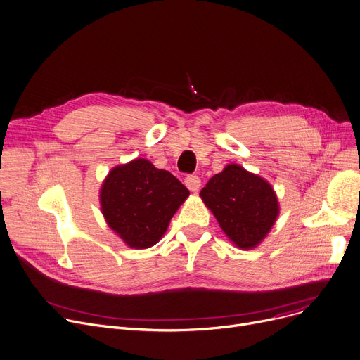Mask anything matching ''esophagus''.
I'll use <instances>...</instances> for the list:
<instances>
[{
  "instance_id": "obj_1",
  "label": "esophagus",
  "mask_w": 360,
  "mask_h": 360,
  "mask_svg": "<svg viewBox=\"0 0 360 360\" xmlns=\"http://www.w3.org/2000/svg\"><path fill=\"white\" fill-rule=\"evenodd\" d=\"M185 185L189 191H193V193H198L200 188H201V179L197 175H191L185 178Z\"/></svg>"
}]
</instances>
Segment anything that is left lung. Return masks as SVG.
Instances as JSON below:
<instances>
[{
  "label": "left lung",
  "mask_w": 360,
  "mask_h": 360,
  "mask_svg": "<svg viewBox=\"0 0 360 360\" xmlns=\"http://www.w3.org/2000/svg\"><path fill=\"white\" fill-rule=\"evenodd\" d=\"M200 197L226 236L240 249H255L262 243L279 215L272 185L236 163L214 175Z\"/></svg>",
  "instance_id": "8db88e82"
}]
</instances>
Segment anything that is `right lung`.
<instances>
[{"label": "right lung", "mask_w": 360, "mask_h": 360, "mask_svg": "<svg viewBox=\"0 0 360 360\" xmlns=\"http://www.w3.org/2000/svg\"><path fill=\"white\" fill-rule=\"evenodd\" d=\"M189 191L171 172L148 159H134L110 171L100 191L108 227L134 249L156 245Z\"/></svg>", "instance_id": "add662e5"}]
</instances>
